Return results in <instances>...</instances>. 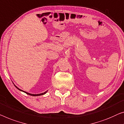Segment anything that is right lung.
Returning <instances> with one entry per match:
<instances>
[{"label":"right lung","mask_w":124,"mask_h":124,"mask_svg":"<svg viewBox=\"0 0 124 124\" xmlns=\"http://www.w3.org/2000/svg\"><path fill=\"white\" fill-rule=\"evenodd\" d=\"M13 84H14V85L15 86V87H16L17 88V89H18L19 90V91H22V92H24V93H27V94H28V95H31V96H40V95H44V94H46V93H47V91H48V90L47 91H46V92H43V93H39V94H32V93H28V92H25V91H23V90H21L20 89V88H19L17 86H16V85H14V84L13 83Z\"/></svg>","instance_id":"add662e5"}]
</instances>
